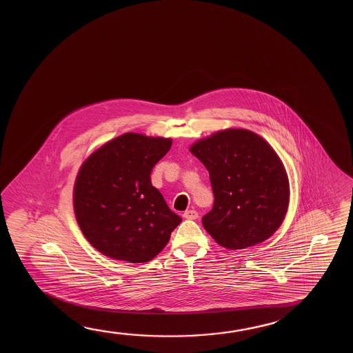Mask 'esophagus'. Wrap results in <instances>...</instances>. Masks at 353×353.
Listing matches in <instances>:
<instances>
[{
	"mask_svg": "<svg viewBox=\"0 0 353 353\" xmlns=\"http://www.w3.org/2000/svg\"><path fill=\"white\" fill-rule=\"evenodd\" d=\"M183 218L185 219L190 220H196L198 218V213H196V210H185V213H183Z\"/></svg>",
	"mask_w": 353,
	"mask_h": 353,
	"instance_id": "34e87169",
	"label": "esophagus"
}]
</instances>
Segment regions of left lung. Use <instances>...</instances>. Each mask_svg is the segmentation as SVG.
Wrapping results in <instances>:
<instances>
[{
  "label": "left lung",
  "mask_w": 353,
  "mask_h": 353,
  "mask_svg": "<svg viewBox=\"0 0 353 353\" xmlns=\"http://www.w3.org/2000/svg\"><path fill=\"white\" fill-rule=\"evenodd\" d=\"M191 152L209 171L214 204L202 223L216 243L245 249L277 230L288 208V177L265 140L226 129L196 141Z\"/></svg>",
  "instance_id": "obj_1"
}]
</instances>
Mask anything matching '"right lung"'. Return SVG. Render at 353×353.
Returning <instances> with one entry per match:
<instances>
[{"label":"right lung","instance_id":"1","mask_svg":"<svg viewBox=\"0 0 353 353\" xmlns=\"http://www.w3.org/2000/svg\"><path fill=\"white\" fill-rule=\"evenodd\" d=\"M172 140L123 134L83 162L74 188L81 232L94 249L132 263L161 251L182 221L151 185V171Z\"/></svg>","mask_w":353,"mask_h":353}]
</instances>
